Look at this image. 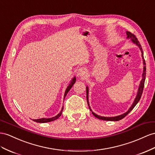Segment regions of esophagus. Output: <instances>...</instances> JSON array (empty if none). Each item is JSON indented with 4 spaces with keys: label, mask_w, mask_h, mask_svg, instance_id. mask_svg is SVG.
<instances>
[{
    "label": "esophagus",
    "mask_w": 155,
    "mask_h": 155,
    "mask_svg": "<svg viewBox=\"0 0 155 155\" xmlns=\"http://www.w3.org/2000/svg\"><path fill=\"white\" fill-rule=\"evenodd\" d=\"M77 75L78 77H80L81 79H84L86 78V70L84 67H82V68H80L78 70L77 72Z\"/></svg>",
    "instance_id": "34e87169"
}]
</instances>
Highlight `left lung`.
Returning <instances> with one entry per match:
<instances>
[{"instance_id": "obj_1", "label": "left lung", "mask_w": 155, "mask_h": 155, "mask_svg": "<svg viewBox=\"0 0 155 155\" xmlns=\"http://www.w3.org/2000/svg\"><path fill=\"white\" fill-rule=\"evenodd\" d=\"M126 35L127 37L126 38H130V41H132L134 45H136L137 46H138L139 48H140L141 52V57H142V59H143V73H142V79L141 81H140V84L139 85V88H138V90H137V93L136 95V97L135 98V100L133 102L132 105H131L130 107L129 108V109L127 110V111L124 113H123L122 114H120L118 116H116V117H101L100 115H97V114H96L95 113H94L92 111V110L91 109L90 107V104H89V101H88V94H89V88L88 86H86V98H87V102H88V105L89 106V108L90 109L91 111H92V114L94 115L96 117V118L100 119V120H109V121H118L121 120L123 118H124L127 114H128L131 110H132L134 107L137 105V103L140 101V98L141 97V95L143 93V88H144V84H145V76H146V66H145V61L144 59V57H143V50L141 46V45L139 42L138 40L137 39V38L135 37V35L132 34L131 33L128 32V31H126Z\"/></svg>"}]
</instances>
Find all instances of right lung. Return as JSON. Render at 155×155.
Returning <instances> with one entry per match:
<instances>
[{"label": "right lung", "mask_w": 155, "mask_h": 155, "mask_svg": "<svg viewBox=\"0 0 155 155\" xmlns=\"http://www.w3.org/2000/svg\"><path fill=\"white\" fill-rule=\"evenodd\" d=\"M75 82H76V77H74L72 79H71V81L70 83L69 84V86L67 87V88L65 90V94H64V98H63V100H64V99H65V96H67V93L69 92V91L73 87V86L75 83ZM63 109V106L62 107L61 111L59 112V113L56 116H55L54 117H51V118H39V119H33V120L35 121V122H39V123H46V122H51V121H54L55 120H56V119H58L59 117L61 115Z\"/></svg>", "instance_id": "1"}]
</instances>
